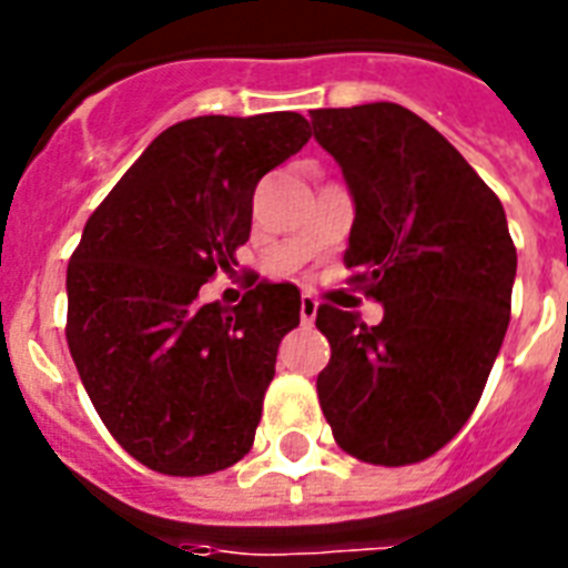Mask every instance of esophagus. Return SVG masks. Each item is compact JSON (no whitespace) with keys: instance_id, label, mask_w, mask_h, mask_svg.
<instances>
[{"instance_id":"obj_1","label":"esophagus","mask_w":568,"mask_h":568,"mask_svg":"<svg viewBox=\"0 0 568 568\" xmlns=\"http://www.w3.org/2000/svg\"><path fill=\"white\" fill-rule=\"evenodd\" d=\"M315 315H318V301H315V297H310V294H303V297H301V321L306 324V327H312Z\"/></svg>"}]
</instances>
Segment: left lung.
<instances>
[{
  "label": "left lung",
  "mask_w": 568,
  "mask_h": 568,
  "mask_svg": "<svg viewBox=\"0 0 568 568\" xmlns=\"http://www.w3.org/2000/svg\"><path fill=\"white\" fill-rule=\"evenodd\" d=\"M312 132L354 200L345 265L383 303L377 327L318 310L333 351L318 374L321 409L347 454L409 466L457 436L501 351L516 283L507 214L404 105L318 109Z\"/></svg>",
  "instance_id": "1"
}]
</instances>
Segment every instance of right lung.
Masks as SVG:
<instances>
[{"mask_svg": "<svg viewBox=\"0 0 568 568\" xmlns=\"http://www.w3.org/2000/svg\"><path fill=\"white\" fill-rule=\"evenodd\" d=\"M306 141L294 111L182 120L84 223L67 265V345L102 424L153 471L212 475L253 445L301 292L258 283L232 310L196 294L235 265L258 180Z\"/></svg>", "mask_w": 568, "mask_h": 568, "instance_id": "obj_1", "label": "right lung"}]
</instances>
